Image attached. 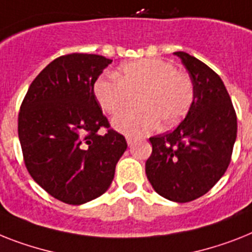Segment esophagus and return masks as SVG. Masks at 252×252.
Listing matches in <instances>:
<instances>
[{"instance_id":"obj_1","label":"esophagus","mask_w":252,"mask_h":252,"mask_svg":"<svg viewBox=\"0 0 252 252\" xmlns=\"http://www.w3.org/2000/svg\"><path fill=\"white\" fill-rule=\"evenodd\" d=\"M126 141H127L128 145H132L135 143V139L132 136H126Z\"/></svg>"}]
</instances>
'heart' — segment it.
<instances>
[{
    "instance_id": "b5f03b06",
    "label": "heart",
    "mask_w": 252,
    "mask_h": 252,
    "mask_svg": "<svg viewBox=\"0 0 252 252\" xmlns=\"http://www.w3.org/2000/svg\"><path fill=\"white\" fill-rule=\"evenodd\" d=\"M117 76H101L93 91L103 111L117 114L136 95L138 107L122 112L113 120L124 134L144 135L161 122L172 126L184 117L193 100V84L174 64L162 59H141L120 66Z\"/></svg>"
}]
</instances>
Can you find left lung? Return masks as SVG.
Masks as SVG:
<instances>
[{"instance_id":"left-lung-1","label":"left lung","mask_w":252,"mask_h":252,"mask_svg":"<svg viewBox=\"0 0 252 252\" xmlns=\"http://www.w3.org/2000/svg\"><path fill=\"white\" fill-rule=\"evenodd\" d=\"M193 84L186 118L167 134L149 138L145 174L159 196L190 202L207 193L229 166L237 116L223 81L194 56L176 51Z\"/></svg>"}]
</instances>
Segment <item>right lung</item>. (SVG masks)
Returning <instances> with one entry per match:
<instances>
[{"instance_id":"obj_1","label":"right lung","mask_w":252,"mask_h":252,"mask_svg":"<svg viewBox=\"0 0 252 252\" xmlns=\"http://www.w3.org/2000/svg\"><path fill=\"white\" fill-rule=\"evenodd\" d=\"M111 63L95 54L60 56L33 80L20 107L18 134L27 170L68 205L105 193L127 148L124 135L109 128L93 91ZM101 127L107 128L104 135Z\"/></svg>"}]
</instances>
